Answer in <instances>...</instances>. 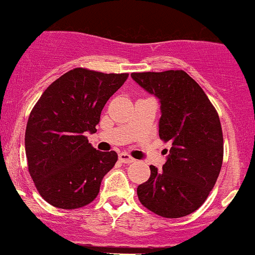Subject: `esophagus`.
Here are the masks:
<instances>
[{
    "label": "esophagus",
    "mask_w": 255,
    "mask_h": 255,
    "mask_svg": "<svg viewBox=\"0 0 255 255\" xmlns=\"http://www.w3.org/2000/svg\"><path fill=\"white\" fill-rule=\"evenodd\" d=\"M119 160L122 161V162H124V163H131V162H133V161H135L127 152H120L119 153Z\"/></svg>",
    "instance_id": "1"
}]
</instances>
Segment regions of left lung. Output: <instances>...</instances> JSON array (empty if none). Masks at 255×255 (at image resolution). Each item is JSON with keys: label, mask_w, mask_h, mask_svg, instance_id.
<instances>
[{"label": "left lung", "mask_w": 255, "mask_h": 255, "mask_svg": "<svg viewBox=\"0 0 255 255\" xmlns=\"http://www.w3.org/2000/svg\"><path fill=\"white\" fill-rule=\"evenodd\" d=\"M131 77L160 99L158 135L171 143L162 171L151 165L150 178L137 187L138 200L165 218L188 216L205 203L221 172L223 133L218 113L183 70L132 73Z\"/></svg>", "instance_id": "obj_1"}]
</instances>
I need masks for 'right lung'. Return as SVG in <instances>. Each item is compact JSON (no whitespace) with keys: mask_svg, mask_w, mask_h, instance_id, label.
<instances>
[{"mask_svg":"<svg viewBox=\"0 0 255 255\" xmlns=\"http://www.w3.org/2000/svg\"><path fill=\"white\" fill-rule=\"evenodd\" d=\"M128 77L74 68L54 80L33 107L24 136L27 163L49 205L75 210L97 198L118 153L95 150L85 132L97 131L103 108Z\"/></svg>","mask_w":255,"mask_h":255,"instance_id":"right-lung-1","label":"right lung"}]
</instances>
